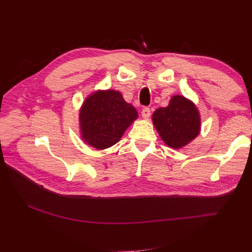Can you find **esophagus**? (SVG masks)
<instances>
[{
	"mask_svg": "<svg viewBox=\"0 0 252 252\" xmlns=\"http://www.w3.org/2000/svg\"><path fill=\"white\" fill-rule=\"evenodd\" d=\"M142 117L144 119H148L150 117V108L149 107H144L142 109Z\"/></svg>",
	"mask_w": 252,
	"mask_h": 252,
	"instance_id": "34e87169",
	"label": "esophagus"
}]
</instances>
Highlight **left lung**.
Here are the masks:
<instances>
[{"label": "left lung", "mask_w": 252, "mask_h": 252, "mask_svg": "<svg viewBox=\"0 0 252 252\" xmlns=\"http://www.w3.org/2000/svg\"><path fill=\"white\" fill-rule=\"evenodd\" d=\"M154 124L162 140L172 148H181L200 132V116L184 96L174 95L167 107L155 111Z\"/></svg>", "instance_id": "1"}]
</instances>
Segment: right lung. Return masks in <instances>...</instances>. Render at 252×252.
I'll return each mask as SVG.
<instances>
[{"instance_id":"right-lung-1","label":"right lung","mask_w":252,"mask_h":252,"mask_svg":"<svg viewBox=\"0 0 252 252\" xmlns=\"http://www.w3.org/2000/svg\"><path fill=\"white\" fill-rule=\"evenodd\" d=\"M138 112L119 91L95 93L84 102L80 113L83 139L97 149L118 143Z\"/></svg>"}]
</instances>
